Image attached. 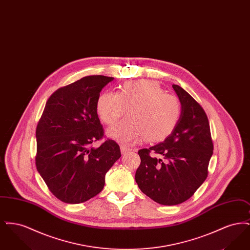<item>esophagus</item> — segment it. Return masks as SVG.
I'll return each mask as SVG.
<instances>
[{"label": "esophagus", "instance_id": "esophagus-1", "mask_svg": "<svg viewBox=\"0 0 250 250\" xmlns=\"http://www.w3.org/2000/svg\"><path fill=\"white\" fill-rule=\"evenodd\" d=\"M121 152H122L123 155H125V154H126L128 152V150L125 146H121Z\"/></svg>", "mask_w": 250, "mask_h": 250}]
</instances>
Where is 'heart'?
Instances as JSON below:
<instances>
[{"mask_svg": "<svg viewBox=\"0 0 250 250\" xmlns=\"http://www.w3.org/2000/svg\"><path fill=\"white\" fill-rule=\"evenodd\" d=\"M128 109V118L108 129L110 138L128 146L143 138L158 142L167 137L178 124L182 106L178 97L166 94L160 84L151 80L131 81L118 93L101 94L96 105L99 118L113 125Z\"/></svg>", "mask_w": 250, "mask_h": 250, "instance_id": "1", "label": "heart"}]
</instances>
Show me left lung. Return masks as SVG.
I'll list each match as a JSON object with an SVG mask.
<instances>
[{"label":"left lung","instance_id":"obj_1","mask_svg":"<svg viewBox=\"0 0 250 250\" xmlns=\"http://www.w3.org/2000/svg\"><path fill=\"white\" fill-rule=\"evenodd\" d=\"M182 106L173 131L164 142L138 153L135 179L143 193L162 205L186 202L208 175L213 155L210 125L202 106L179 85H172Z\"/></svg>","mask_w":250,"mask_h":250}]
</instances>
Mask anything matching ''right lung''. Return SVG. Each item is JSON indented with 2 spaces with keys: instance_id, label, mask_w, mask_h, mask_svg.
Wrapping results in <instances>:
<instances>
[{
  "instance_id": "obj_1",
  "label": "right lung",
  "mask_w": 250,
  "mask_h": 250,
  "mask_svg": "<svg viewBox=\"0 0 250 250\" xmlns=\"http://www.w3.org/2000/svg\"><path fill=\"white\" fill-rule=\"evenodd\" d=\"M113 78L88 76L62 87L48 98L36 127V168L49 191L65 203H82L100 193L107 170L121 157L119 145L107 139L96 105Z\"/></svg>"
}]
</instances>
